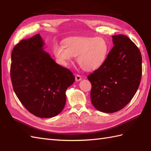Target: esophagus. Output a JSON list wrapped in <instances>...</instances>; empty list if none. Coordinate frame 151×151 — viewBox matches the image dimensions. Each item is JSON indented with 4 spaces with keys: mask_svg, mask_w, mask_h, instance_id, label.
Wrapping results in <instances>:
<instances>
[{
    "mask_svg": "<svg viewBox=\"0 0 151 151\" xmlns=\"http://www.w3.org/2000/svg\"><path fill=\"white\" fill-rule=\"evenodd\" d=\"M81 80H82V77H81V75H75V81L76 82H78L80 81H81Z\"/></svg>",
    "mask_w": 151,
    "mask_h": 151,
    "instance_id": "1",
    "label": "esophagus"
}]
</instances>
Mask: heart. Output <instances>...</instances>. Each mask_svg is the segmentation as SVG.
<instances>
[{
    "label": "heart",
    "mask_w": 151,
    "mask_h": 151,
    "mask_svg": "<svg viewBox=\"0 0 151 151\" xmlns=\"http://www.w3.org/2000/svg\"><path fill=\"white\" fill-rule=\"evenodd\" d=\"M63 46L55 45L53 53L60 65L67 66L74 57L86 71H93L105 63L109 53V45L102 37L77 36L67 38Z\"/></svg>",
    "instance_id": "heart-1"
}]
</instances>
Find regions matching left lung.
Wrapping results in <instances>:
<instances>
[{
    "mask_svg": "<svg viewBox=\"0 0 151 151\" xmlns=\"http://www.w3.org/2000/svg\"><path fill=\"white\" fill-rule=\"evenodd\" d=\"M114 45L100 68L88 75L91 84V101L104 113L119 111L136 94L142 74L139 49L124 35L112 36Z\"/></svg>",
    "mask_w": 151,
    "mask_h": 151,
    "instance_id": "8db88e82",
    "label": "left lung"
}]
</instances>
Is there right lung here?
I'll return each mask as SVG.
<instances>
[{"mask_svg": "<svg viewBox=\"0 0 151 151\" xmlns=\"http://www.w3.org/2000/svg\"><path fill=\"white\" fill-rule=\"evenodd\" d=\"M40 34L21 40L12 52L10 76L19 100L31 114L41 118L56 116L65 104V91L75 82L68 69L43 50Z\"/></svg>", "mask_w": 151, "mask_h": 151, "instance_id": "add662e5", "label": "right lung"}]
</instances>
